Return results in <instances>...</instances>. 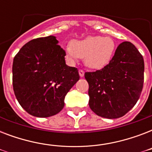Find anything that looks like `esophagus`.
I'll return each instance as SVG.
<instances>
[{"label": "esophagus", "instance_id": "obj_1", "mask_svg": "<svg viewBox=\"0 0 152 152\" xmlns=\"http://www.w3.org/2000/svg\"><path fill=\"white\" fill-rule=\"evenodd\" d=\"M79 74H80V77H83L84 76V72L83 71V70H79Z\"/></svg>", "mask_w": 152, "mask_h": 152}]
</instances>
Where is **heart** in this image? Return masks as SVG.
Returning a JSON list of instances; mask_svg holds the SVG:
<instances>
[{
  "label": "heart",
  "instance_id": "heart-1",
  "mask_svg": "<svg viewBox=\"0 0 152 152\" xmlns=\"http://www.w3.org/2000/svg\"><path fill=\"white\" fill-rule=\"evenodd\" d=\"M115 49V42L110 37L88 36L72 41L64 50L71 61L83 58L84 64L89 69H102L110 63Z\"/></svg>",
  "mask_w": 152,
  "mask_h": 152
}]
</instances>
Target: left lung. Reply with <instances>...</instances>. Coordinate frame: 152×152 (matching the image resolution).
Here are the masks:
<instances>
[{
	"instance_id": "1",
	"label": "left lung",
	"mask_w": 152,
	"mask_h": 152,
	"mask_svg": "<svg viewBox=\"0 0 152 152\" xmlns=\"http://www.w3.org/2000/svg\"><path fill=\"white\" fill-rule=\"evenodd\" d=\"M144 61L136 46L124 42L101 70L85 72L89 106L102 118H121L135 106L144 84Z\"/></svg>"
}]
</instances>
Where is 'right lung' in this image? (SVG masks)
Returning a JSON list of instances; mask_svg holds the SVG:
<instances>
[{
    "instance_id": "right-lung-1",
    "label": "right lung",
    "mask_w": 152,
    "mask_h": 152,
    "mask_svg": "<svg viewBox=\"0 0 152 152\" xmlns=\"http://www.w3.org/2000/svg\"><path fill=\"white\" fill-rule=\"evenodd\" d=\"M56 37L33 39L14 57L12 85L16 99L31 115L48 118L64 108V98L80 80L78 69L68 66Z\"/></svg>"
}]
</instances>
